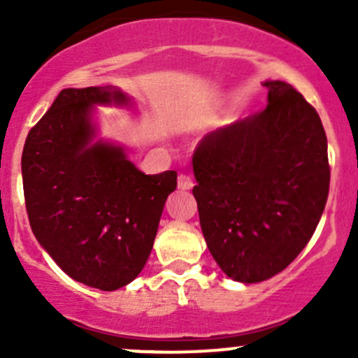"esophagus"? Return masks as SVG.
<instances>
[{"instance_id":"1","label":"esophagus","mask_w":358,"mask_h":358,"mask_svg":"<svg viewBox=\"0 0 358 358\" xmlns=\"http://www.w3.org/2000/svg\"><path fill=\"white\" fill-rule=\"evenodd\" d=\"M194 187V180L190 178L189 175H185V173H182V175L178 176V189L180 190H190Z\"/></svg>"}]
</instances>
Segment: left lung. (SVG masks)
<instances>
[{
	"label": "left lung",
	"instance_id": "1",
	"mask_svg": "<svg viewBox=\"0 0 358 358\" xmlns=\"http://www.w3.org/2000/svg\"><path fill=\"white\" fill-rule=\"evenodd\" d=\"M268 106L208 133L192 156L206 244L237 282L270 279L315 232L329 194L327 136L317 110L284 81Z\"/></svg>",
	"mask_w": 358,
	"mask_h": 358
}]
</instances>
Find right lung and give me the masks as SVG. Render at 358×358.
Instances as JSON below:
<instances>
[{
    "mask_svg": "<svg viewBox=\"0 0 358 358\" xmlns=\"http://www.w3.org/2000/svg\"><path fill=\"white\" fill-rule=\"evenodd\" d=\"M128 103L119 90L67 88L25 138L29 223L53 262L78 282L114 291L145 265L176 171L145 175L121 147L93 143L92 107Z\"/></svg>",
    "mask_w": 358,
    "mask_h": 358,
    "instance_id": "right-lung-1",
    "label": "right lung"
}]
</instances>
